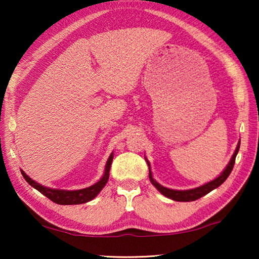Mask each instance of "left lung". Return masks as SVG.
<instances>
[{"mask_svg":"<svg viewBox=\"0 0 259 259\" xmlns=\"http://www.w3.org/2000/svg\"><path fill=\"white\" fill-rule=\"evenodd\" d=\"M239 148H240V143L238 144V146H236V150L234 152L233 156H232L229 165H227L224 171L221 174V176H218L216 179H213V181H211L210 183H207L205 185L193 188V190H188V191L170 190V188H166V187H163L162 185H160L159 183H156L154 179H153L151 170H150V181L153 185H154L157 190L162 193V194L166 196V198L172 199L175 201H181V202H190V201H195L200 198H202V196H204L205 194H208L209 192H211L212 190H214V188L221 186L222 184L226 181L227 177L230 176L231 171L233 170V166L235 163V157L239 152ZM147 163H148V161H147ZM148 165H150V163H148Z\"/></svg>","mask_w":259,"mask_h":259,"instance_id":"8db88e82","label":"left lung"}]
</instances>
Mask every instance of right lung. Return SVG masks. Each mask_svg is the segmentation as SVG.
I'll use <instances>...</instances> for the list:
<instances>
[{"label": "right lung", "instance_id": "add662e5", "mask_svg": "<svg viewBox=\"0 0 259 259\" xmlns=\"http://www.w3.org/2000/svg\"><path fill=\"white\" fill-rule=\"evenodd\" d=\"M113 161V154H111L109 159L106 163V168H105V174L103 178L100 179L98 183H96L95 185L83 188V190L77 191H65V190H52V188H48L40 185L36 182H34L30 179L24 171H21L25 181L27 182L30 186H33L35 190H37L43 195H46L48 199H50L52 202L58 203V204H81L85 203L88 201H91L95 196H97L98 193L103 190V187L106 185V183L109 178V169H111V164Z\"/></svg>", "mask_w": 259, "mask_h": 259}]
</instances>
